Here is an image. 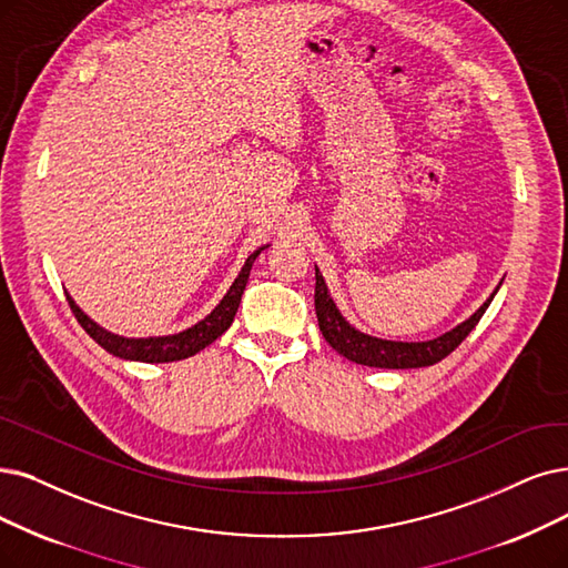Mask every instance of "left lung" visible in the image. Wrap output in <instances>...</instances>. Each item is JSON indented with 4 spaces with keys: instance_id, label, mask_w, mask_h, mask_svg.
<instances>
[{
    "instance_id": "obj_1",
    "label": "left lung",
    "mask_w": 568,
    "mask_h": 568,
    "mask_svg": "<svg viewBox=\"0 0 568 568\" xmlns=\"http://www.w3.org/2000/svg\"><path fill=\"white\" fill-rule=\"evenodd\" d=\"M491 298L475 312L470 320H466L464 324H459L457 328H452L449 333L436 339H426V343H394V339H379L349 326L343 320V314L337 312L333 298L328 296V288L324 284V277L320 275V270H316V286H314V310H316V320H320V331L326 337V343L337 354H343L354 363H361V366L396 368V371L434 366V363L443 361L447 354L455 352L464 343L466 335L478 326Z\"/></svg>"
}]
</instances>
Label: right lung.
<instances>
[{
	"label": "right lung",
	"mask_w": 568,
	"mask_h": 568,
	"mask_svg": "<svg viewBox=\"0 0 568 568\" xmlns=\"http://www.w3.org/2000/svg\"><path fill=\"white\" fill-rule=\"evenodd\" d=\"M261 254L254 252L252 256L246 258L240 277L235 280V284L231 286V291L225 293L223 301L219 303V307L205 316L200 324H195L193 328L184 331V333H176V335H168V337H121V335H113L106 333L104 328H100L93 320H88V316L77 307V303L72 301V296H67V303H70L77 322L81 324V328L95 339L100 347H104L109 354L113 356H121V358H132V361H146V363H168V361H181V358H189L193 354H197L200 349H205L207 345H212L219 335H223L225 331L231 328L233 320H235V312L240 307L242 301V293L244 286L248 282V272H252V265L256 261V256Z\"/></svg>",
	"instance_id": "right-lung-1"
}]
</instances>
